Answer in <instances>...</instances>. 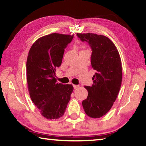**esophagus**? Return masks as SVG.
I'll use <instances>...</instances> for the list:
<instances>
[{
  "mask_svg": "<svg viewBox=\"0 0 146 146\" xmlns=\"http://www.w3.org/2000/svg\"><path fill=\"white\" fill-rule=\"evenodd\" d=\"M78 87H79L78 85H73L74 89H77V88H78Z\"/></svg>",
  "mask_w": 146,
  "mask_h": 146,
  "instance_id": "1",
  "label": "esophagus"
}]
</instances>
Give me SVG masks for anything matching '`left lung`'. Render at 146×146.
Listing matches in <instances>:
<instances>
[{
  "label": "left lung",
  "instance_id": "8db88e82",
  "mask_svg": "<svg viewBox=\"0 0 146 146\" xmlns=\"http://www.w3.org/2000/svg\"><path fill=\"white\" fill-rule=\"evenodd\" d=\"M92 49L91 64L96 73L91 86H85L88 97L82 101L86 114L93 118L105 115L115 102L122 84V62L117 48L107 36L92 33H77Z\"/></svg>",
  "mask_w": 146,
  "mask_h": 146
}]
</instances>
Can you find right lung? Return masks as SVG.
<instances>
[{"label":"right lung","mask_w":146,"mask_h":146,"mask_svg":"<svg viewBox=\"0 0 146 146\" xmlns=\"http://www.w3.org/2000/svg\"><path fill=\"white\" fill-rule=\"evenodd\" d=\"M73 35L51 33L38 38L31 46L26 62L29 95L47 119L62 117L73 91L71 84L56 82V68L61 65L64 49Z\"/></svg>","instance_id":"add662e5"}]
</instances>
